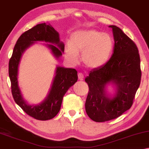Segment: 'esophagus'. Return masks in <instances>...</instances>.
<instances>
[{
  "label": "esophagus",
  "instance_id": "1",
  "mask_svg": "<svg viewBox=\"0 0 149 149\" xmlns=\"http://www.w3.org/2000/svg\"><path fill=\"white\" fill-rule=\"evenodd\" d=\"M78 78H79V79L80 80V81H82L84 79V75L81 72H79V74H78Z\"/></svg>",
  "mask_w": 149,
  "mask_h": 149
}]
</instances>
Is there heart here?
<instances>
[{
  "label": "heart",
  "instance_id": "b5f03b06",
  "mask_svg": "<svg viewBox=\"0 0 149 149\" xmlns=\"http://www.w3.org/2000/svg\"><path fill=\"white\" fill-rule=\"evenodd\" d=\"M114 41L109 34L93 29L79 30L73 33L65 46V57L75 65L79 61V52L86 67L95 69L108 63L114 51Z\"/></svg>",
  "mask_w": 149,
  "mask_h": 149
}]
</instances>
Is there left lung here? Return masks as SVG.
<instances>
[{
    "instance_id": "8db88e82",
    "label": "left lung",
    "mask_w": 149,
    "mask_h": 149,
    "mask_svg": "<svg viewBox=\"0 0 149 149\" xmlns=\"http://www.w3.org/2000/svg\"><path fill=\"white\" fill-rule=\"evenodd\" d=\"M113 29L114 52L106 65L91 70L85 78L89 91L85 102L86 114L95 122L120 116L131 107L141 83L140 56L136 45L115 25ZM111 84L113 95L107 91Z\"/></svg>"
}]
</instances>
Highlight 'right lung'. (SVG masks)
Returning a JSON list of instances; mask_svg holds the SVG:
<instances>
[{"instance_id": "obj_1", "label": "right lung", "mask_w": 149, "mask_h": 149, "mask_svg": "<svg viewBox=\"0 0 149 149\" xmlns=\"http://www.w3.org/2000/svg\"><path fill=\"white\" fill-rule=\"evenodd\" d=\"M37 42H45L47 47L56 60L65 51V45L60 40L59 34L51 24L42 23L24 32L20 35L14 47L9 61L8 74L11 82V90L16 103L29 116L40 120L54 118L60 111L64 95L70 86L77 81V71L74 68L57 66L55 75L49 94L42 102L30 104L22 95L18 82V73L20 59L24 51Z\"/></svg>"}]
</instances>
